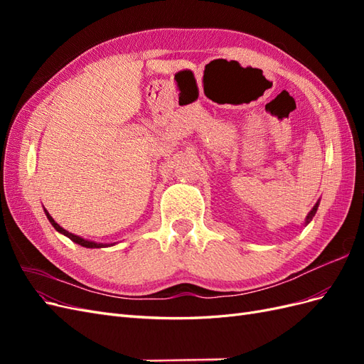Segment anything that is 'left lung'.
Wrapping results in <instances>:
<instances>
[{
    "mask_svg": "<svg viewBox=\"0 0 364 364\" xmlns=\"http://www.w3.org/2000/svg\"><path fill=\"white\" fill-rule=\"evenodd\" d=\"M317 206H318V202H317V203L313 206V209H311V211H310V214L306 215V220H305V223H306V225L310 223L311 220H313V217H314V214H316V211H317Z\"/></svg>",
    "mask_w": 364,
    "mask_h": 364,
    "instance_id": "obj_1",
    "label": "left lung"
}]
</instances>
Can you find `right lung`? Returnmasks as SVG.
Here are the masks:
<instances>
[{
  "instance_id": "add662e5",
  "label": "right lung",
  "mask_w": 364,
  "mask_h": 364,
  "mask_svg": "<svg viewBox=\"0 0 364 364\" xmlns=\"http://www.w3.org/2000/svg\"><path fill=\"white\" fill-rule=\"evenodd\" d=\"M46 214H47V217H48V220H50V223L53 225V228L58 230V232H60V234H63V235H67L70 240H73L74 243H77V245H80V246H83V247H91V249H95V247H106V246H109V245H102V243H94V241H87V240H83V238H80V237H77V235H74V234H71V232H68V230H65L63 228H60L56 222H54L53 220V217L47 213V209H46Z\"/></svg>"
}]
</instances>
